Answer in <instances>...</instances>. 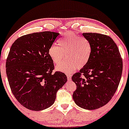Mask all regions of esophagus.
<instances>
[{"label": "esophagus", "instance_id": "1", "mask_svg": "<svg viewBox=\"0 0 129 129\" xmlns=\"http://www.w3.org/2000/svg\"><path fill=\"white\" fill-rule=\"evenodd\" d=\"M67 80H71V75L70 74H69V73H67Z\"/></svg>", "mask_w": 129, "mask_h": 129}]
</instances>
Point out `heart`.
I'll list each match as a JSON object with an SVG mask.
<instances>
[{
  "label": "heart",
  "instance_id": "1",
  "mask_svg": "<svg viewBox=\"0 0 129 129\" xmlns=\"http://www.w3.org/2000/svg\"><path fill=\"white\" fill-rule=\"evenodd\" d=\"M58 45H52L48 50L50 58L56 64L64 59L67 61L56 67V70L71 73L76 69L83 68L89 61L92 53V45L86 38L72 32H67L58 40Z\"/></svg>",
  "mask_w": 129,
  "mask_h": 129
}]
</instances>
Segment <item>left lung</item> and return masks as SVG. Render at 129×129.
I'll return each instance as SVG.
<instances>
[{
  "label": "left lung",
  "mask_w": 129,
  "mask_h": 129,
  "mask_svg": "<svg viewBox=\"0 0 129 129\" xmlns=\"http://www.w3.org/2000/svg\"><path fill=\"white\" fill-rule=\"evenodd\" d=\"M83 36L92 45V53L87 64L73 76L77 86L73 98L80 108L94 110L108 103L117 91L122 61L111 37L97 33H84Z\"/></svg>",
  "instance_id": "obj_1"
}]
</instances>
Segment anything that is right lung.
Segmentation results:
<instances>
[{"mask_svg":"<svg viewBox=\"0 0 129 129\" xmlns=\"http://www.w3.org/2000/svg\"><path fill=\"white\" fill-rule=\"evenodd\" d=\"M59 35L50 31L27 34L11 47L6 62L8 80L15 99L27 109L38 111L49 108L67 81L63 73L52 74L53 62L48 55Z\"/></svg>","mask_w":129,"mask_h":129,"instance_id":"obj_1","label":"right lung"}]
</instances>
